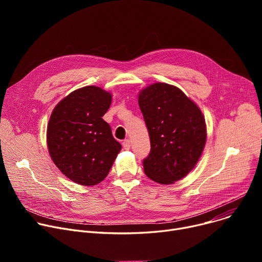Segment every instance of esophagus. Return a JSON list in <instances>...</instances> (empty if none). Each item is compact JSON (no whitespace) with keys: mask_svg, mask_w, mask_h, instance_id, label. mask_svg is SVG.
<instances>
[{"mask_svg":"<svg viewBox=\"0 0 262 262\" xmlns=\"http://www.w3.org/2000/svg\"><path fill=\"white\" fill-rule=\"evenodd\" d=\"M122 145L124 147V149H128L130 147V140L128 139H125L123 142H122Z\"/></svg>","mask_w":262,"mask_h":262,"instance_id":"34e87169","label":"esophagus"}]
</instances>
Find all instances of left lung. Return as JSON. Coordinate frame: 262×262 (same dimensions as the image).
I'll return each mask as SVG.
<instances>
[{
    "mask_svg": "<svg viewBox=\"0 0 262 262\" xmlns=\"http://www.w3.org/2000/svg\"><path fill=\"white\" fill-rule=\"evenodd\" d=\"M138 102L150 140L144 173L162 185L182 180L194 168L206 143L201 109L180 88L164 82L142 89Z\"/></svg>",
    "mask_w": 262,
    "mask_h": 262,
    "instance_id": "obj_1",
    "label": "left lung"
}]
</instances>
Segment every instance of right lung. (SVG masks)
Listing matches in <instances>:
<instances>
[{"label":"right lung","mask_w":262,"mask_h":262,"mask_svg":"<svg viewBox=\"0 0 262 262\" xmlns=\"http://www.w3.org/2000/svg\"><path fill=\"white\" fill-rule=\"evenodd\" d=\"M112 100V94L100 87H82L67 95L51 115L47 130L50 156L76 184L101 183L122 148L103 120Z\"/></svg>","instance_id":"obj_1"}]
</instances>
